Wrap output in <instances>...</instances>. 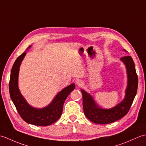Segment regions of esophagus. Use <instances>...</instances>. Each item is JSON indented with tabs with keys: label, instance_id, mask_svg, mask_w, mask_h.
Instances as JSON below:
<instances>
[{
	"label": "esophagus",
	"instance_id": "esophagus-1",
	"mask_svg": "<svg viewBox=\"0 0 146 146\" xmlns=\"http://www.w3.org/2000/svg\"><path fill=\"white\" fill-rule=\"evenodd\" d=\"M76 85L78 86H82L83 85V82L81 80H76Z\"/></svg>",
	"mask_w": 146,
	"mask_h": 146
}]
</instances>
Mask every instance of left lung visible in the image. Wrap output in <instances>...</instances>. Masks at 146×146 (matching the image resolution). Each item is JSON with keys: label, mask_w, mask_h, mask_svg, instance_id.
Listing matches in <instances>:
<instances>
[{"label": "left lung", "mask_w": 146, "mask_h": 146, "mask_svg": "<svg viewBox=\"0 0 146 146\" xmlns=\"http://www.w3.org/2000/svg\"><path fill=\"white\" fill-rule=\"evenodd\" d=\"M123 51H126L125 49ZM125 64L127 75V85L125 97L120 103L111 108H103L98 106L94 98L84 90H81L83 96V107L85 116L91 122L98 124H107L120 119L128 113L137 94L138 77L134 62L130 56L120 58Z\"/></svg>", "instance_id": "obj_1"}]
</instances>
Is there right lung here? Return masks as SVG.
I'll return each instance as SVG.
<instances>
[{
	"label": "right lung",
	"mask_w": 146,
	"mask_h": 146,
	"mask_svg": "<svg viewBox=\"0 0 146 146\" xmlns=\"http://www.w3.org/2000/svg\"><path fill=\"white\" fill-rule=\"evenodd\" d=\"M31 48V46L27 48ZM26 52H24L19 56L12 66L10 82L9 93L12 101L21 117L26 122L38 126H48L60 119L63 111V104L67 97L75 88V83H71L61 90L55 96L50 104L41 108H35L30 105L19 89L18 77L19 68Z\"/></svg>",
	"instance_id": "right-lung-1"
}]
</instances>
